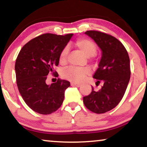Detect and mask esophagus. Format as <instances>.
<instances>
[{
  "mask_svg": "<svg viewBox=\"0 0 147 147\" xmlns=\"http://www.w3.org/2000/svg\"><path fill=\"white\" fill-rule=\"evenodd\" d=\"M70 85H71V86H75V87H81V84H78V83H70Z\"/></svg>",
  "mask_w": 147,
  "mask_h": 147,
  "instance_id": "esophagus-1",
  "label": "esophagus"
}]
</instances>
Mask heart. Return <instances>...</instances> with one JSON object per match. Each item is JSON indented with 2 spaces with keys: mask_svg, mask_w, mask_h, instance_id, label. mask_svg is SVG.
<instances>
[{
  "mask_svg": "<svg viewBox=\"0 0 147 147\" xmlns=\"http://www.w3.org/2000/svg\"><path fill=\"white\" fill-rule=\"evenodd\" d=\"M75 46L78 50L86 57L89 58L95 55L97 52V46L94 42L87 39H79L75 42ZM68 52V47H65L60 52L59 56L60 64H64L66 62ZM90 73L88 68H78L69 67L62 72L63 78L74 83H81L85 78Z\"/></svg>",
  "mask_w": 147,
  "mask_h": 147,
  "instance_id": "1",
  "label": "heart"
}]
</instances>
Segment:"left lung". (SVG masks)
Listing matches in <instances>:
<instances>
[{
  "label": "left lung",
  "mask_w": 147,
  "mask_h": 147,
  "mask_svg": "<svg viewBox=\"0 0 147 147\" xmlns=\"http://www.w3.org/2000/svg\"><path fill=\"white\" fill-rule=\"evenodd\" d=\"M85 34L95 41L101 50L98 68L93 75L97 83L103 82L98 91H92L83 97V103L90 111L103 113L114 108L124 96L130 78V58L123 44L116 38L97 31Z\"/></svg>",
  "instance_id": "left-lung-1"
}]
</instances>
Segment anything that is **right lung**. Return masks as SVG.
<instances>
[{"mask_svg":"<svg viewBox=\"0 0 147 147\" xmlns=\"http://www.w3.org/2000/svg\"><path fill=\"white\" fill-rule=\"evenodd\" d=\"M72 36L41 35L27 42L19 52L15 66L17 87L26 104L37 113L50 114L63 102L70 82L58 79L56 83L47 85L46 79L50 72L54 74L60 52Z\"/></svg>","mask_w":147,"mask_h":147,"instance_id":"add662e5","label":"right lung"}]
</instances>
